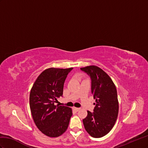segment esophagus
Wrapping results in <instances>:
<instances>
[{
    "label": "esophagus",
    "instance_id": "1",
    "mask_svg": "<svg viewBox=\"0 0 148 148\" xmlns=\"http://www.w3.org/2000/svg\"><path fill=\"white\" fill-rule=\"evenodd\" d=\"M73 110L74 111H75V112H78L79 110H80V108H77V107H73Z\"/></svg>",
    "mask_w": 148,
    "mask_h": 148
}]
</instances>
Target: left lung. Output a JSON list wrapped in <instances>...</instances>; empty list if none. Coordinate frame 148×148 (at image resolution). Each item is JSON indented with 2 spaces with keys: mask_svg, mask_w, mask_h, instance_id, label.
Returning a JSON list of instances; mask_svg holds the SVG:
<instances>
[{
  "mask_svg": "<svg viewBox=\"0 0 148 148\" xmlns=\"http://www.w3.org/2000/svg\"><path fill=\"white\" fill-rule=\"evenodd\" d=\"M89 76L91 93L95 99L94 112L87 111L83 119L87 132L99 138L108 133L113 127L119 113V101L115 84L107 73L95 66L81 68Z\"/></svg>",
  "mask_w": 148,
  "mask_h": 148,
  "instance_id": "obj_1",
  "label": "left lung"
}]
</instances>
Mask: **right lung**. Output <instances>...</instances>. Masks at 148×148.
Returning <instances> with one entry per match:
<instances>
[{"label": "right lung", "mask_w": 148, "mask_h": 148, "mask_svg": "<svg viewBox=\"0 0 148 148\" xmlns=\"http://www.w3.org/2000/svg\"><path fill=\"white\" fill-rule=\"evenodd\" d=\"M73 68H49L36 79L29 94V107L33 120L41 132L49 137H58L69 126L72 109L55 105L62 97L67 75Z\"/></svg>", "instance_id": "right-lung-1"}]
</instances>
